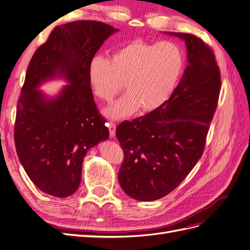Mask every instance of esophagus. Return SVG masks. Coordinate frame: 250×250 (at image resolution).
<instances>
[{
	"label": "esophagus",
	"instance_id": "1",
	"mask_svg": "<svg viewBox=\"0 0 250 250\" xmlns=\"http://www.w3.org/2000/svg\"><path fill=\"white\" fill-rule=\"evenodd\" d=\"M108 129H109V134L111 138H115L116 135V124L113 122L108 123Z\"/></svg>",
	"mask_w": 250,
	"mask_h": 250
}]
</instances>
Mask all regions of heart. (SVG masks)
<instances>
[{"mask_svg": "<svg viewBox=\"0 0 250 250\" xmlns=\"http://www.w3.org/2000/svg\"><path fill=\"white\" fill-rule=\"evenodd\" d=\"M185 66L184 51L171 41H133L112 53L109 59L96 56L88 65V80L100 100L109 102L124 86V96L105 109L118 120L141 107L153 111L167 102L175 90Z\"/></svg>", "mask_w": 250, "mask_h": 250, "instance_id": "heart-1", "label": "heart"}]
</instances>
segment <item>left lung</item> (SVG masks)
Here are the masks:
<instances>
[{"mask_svg": "<svg viewBox=\"0 0 250 250\" xmlns=\"http://www.w3.org/2000/svg\"><path fill=\"white\" fill-rule=\"evenodd\" d=\"M184 40L188 65L163 106L116 130L124 152L119 170L123 191L153 201L177 188L201 157L221 88L220 70L210 47L199 37L169 32Z\"/></svg>", "mask_w": 250, "mask_h": 250, "instance_id": "left-lung-1", "label": "left lung"}]
</instances>
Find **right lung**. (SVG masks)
I'll return each instance as SVG.
<instances>
[{
  "label": "right lung",
  "mask_w": 250,
  "mask_h": 250,
  "mask_svg": "<svg viewBox=\"0 0 250 250\" xmlns=\"http://www.w3.org/2000/svg\"><path fill=\"white\" fill-rule=\"evenodd\" d=\"M118 31L97 21L57 26L35 51L18 100L14 143L32 183L63 198L78 190L87 151L108 138L88 80V65L104 41ZM63 77L69 82L55 98L37 89Z\"/></svg>",
  "instance_id": "add662e5"
}]
</instances>
